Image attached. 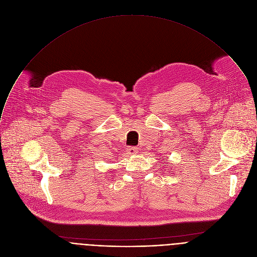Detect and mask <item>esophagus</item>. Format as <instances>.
<instances>
[{
  "instance_id": "esophagus-1",
  "label": "esophagus",
  "mask_w": 257,
  "mask_h": 257,
  "mask_svg": "<svg viewBox=\"0 0 257 257\" xmlns=\"http://www.w3.org/2000/svg\"><path fill=\"white\" fill-rule=\"evenodd\" d=\"M127 152L129 155H135L138 153V149L136 148V146H130V148L127 149Z\"/></svg>"
}]
</instances>
